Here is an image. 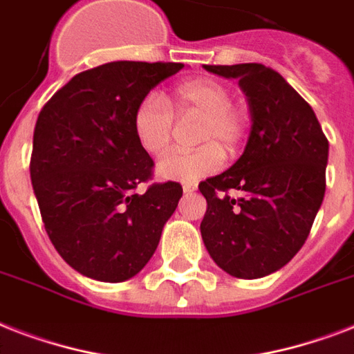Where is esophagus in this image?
I'll list each match as a JSON object with an SVG mask.
<instances>
[{"mask_svg":"<svg viewBox=\"0 0 354 354\" xmlns=\"http://www.w3.org/2000/svg\"><path fill=\"white\" fill-rule=\"evenodd\" d=\"M196 191V185L194 183H183V193L185 194H191Z\"/></svg>","mask_w":354,"mask_h":354,"instance_id":"1","label":"esophagus"}]
</instances>
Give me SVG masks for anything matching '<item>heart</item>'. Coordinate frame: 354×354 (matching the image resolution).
I'll list each match as a JSON object with an SVG mask.
<instances>
[{
  "label": "heart",
  "mask_w": 354,
  "mask_h": 354,
  "mask_svg": "<svg viewBox=\"0 0 354 354\" xmlns=\"http://www.w3.org/2000/svg\"><path fill=\"white\" fill-rule=\"evenodd\" d=\"M172 108L180 118L198 115L196 143L191 152H174L158 165L163 180L193 183L221 169L224 154L239 147L246 132V118L241 108L232 104V91L215 79H191L172 91ZM165 97L150 91L138 102L132 115L133 136L149 156L160 158L169 150L174 127V113Z\"/></svg>",
  "instance_id": "heart-1"
}]
</instances>
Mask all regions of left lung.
I'll return each instance as SVG.
<instances>
[{
  "instance_id": "8db88e82",
  "label": "left lung",
  "mask_w": 354,
  "mask_h": 354,
  "mask_svg": "<svg viewBox=\"0 0 354 354\" xmlns=\"http://www.w3.org/2000/svg\"><path fill=\"white\" fill-rule=\"evenodd\" d=\"M204 69L239 80L252 128L241 158L198 185L207 200L200 233L226 274L259 279L283 268L307 241L324 202L329 141L308 102L274 69ZM232 188L241 191V199L225 194Z\"/></svg>"
}]
</instances>
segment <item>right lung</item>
<instances>
[{"label": "right lung", "instance_id": "add662e5", "mask_svg": "<svg viewBox=\"0 0 354 354\" xmlns=\"http://www.w3.org/2000/svg\"><path fill=\"white\" fill-rule=\"evenodd\" d=\"M183 64H102L75 75L41 108L32 136L30 182L46 232L79 274L121 283L154 255L182 185L139 183L152 172L133 136L138 102Z\"/></svg>", "mask_w": 354, "mask_h": 354}]
</instances>
